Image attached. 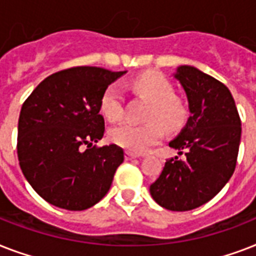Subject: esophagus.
Masks as SVG:
<instances>
[{"label": "esophagus", "mask_w": 256, "mask_h": 256, "mask_svg": "<svg viewBox=\"0 0 256 256\" xmlns=\"http://www.w3.org/2000/svg\"><path fill=\"white\" fill-rule=\"evenodd\" d=\"M138 158V156H136V154H132V152H126L124 154V160H136Z\"/></svg>", "instance_id": "esophagus-1"}]
</instances>
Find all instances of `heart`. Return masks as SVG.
Wrapping results in <instances>:
<instances>
[{
  "label": "heart",
  "instance_id": "obj_1",
  "mask_svg": "<svg viewBox=\"0 0 256 256\" xmlns=\"http://www.w3.org/2000/svg\"><path fill=\"white\" fill-rule=\"evenodd\" d=\"M138 94L152 104L146 114L148 124H122L110 130V140L116 146L132 154H142L156 144L168 132H176L187 118L186 108L175 98L174 88L160 74L144 73L132 82ZM100 112L110 122H118L124 116V98L120 86L108 85L100 96Z\"/></svg>",
  "mask_w": 256,
  "mask_h": 256
}]
</instances>
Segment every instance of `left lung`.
Returning <instances> with one entry per match:
<instances>
[{
  "label": "left lung",
  "instance_id": "1",
  "mask_svg": "<svg viewBox=\"0 0 256 256\" xmlns=\"http://www.w3.org/2000/svg\"><path fill=\"white\" fill-rule=\"evenodd\" d=\"M186 92L190 116L168 146L178 156L166 160L150 194L160 206L188 211L212 199L234 174L240 144V118L230 90L194 66L174 74Z\"/></svg>",
  "mask_w": 256,
  "mask_h": 256
}]
</instances>
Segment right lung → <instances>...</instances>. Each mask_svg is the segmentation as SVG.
Masks as SVG:
<instances>
[{"label":"right lung","mask_w":256,"mask_h":256,"mask_svg":"<svg viewBox=\"0 0 256 256\" xmlns=\"http://www.w3.org/2000/svg\"><path fill=\"white\" fill-rule=\"evenodd\" d=\"M124 73L94 66L61 70L45 78L22 104L20 166L30 186L50 204L82 211L108 194L124 150L92 144L104 132L102 92Z\"/></svg>","instance_id":"obj_1"}]
</instances>
